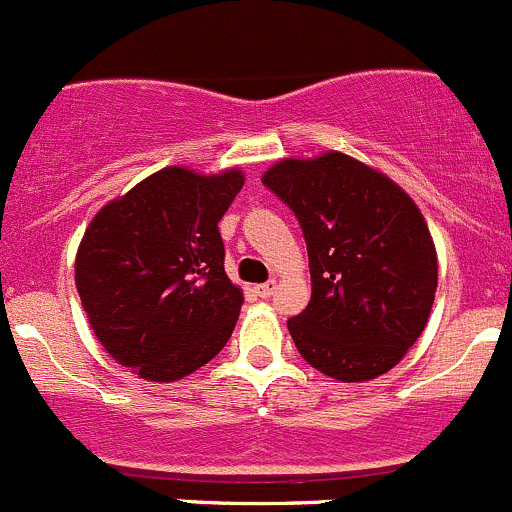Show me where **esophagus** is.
<instances>
[{
	"instance_id": "obj_1",
	"label": "esophagus",
	"mask_w": 512,
	"mask_h": 512,
	"mask_svg": "<svg viewBox=\"0 0 512 512\" xmlns=\"http://www.w3.org/2000/svg\"><path fill=\"white\" fill-rule=\"evenodd\" d=\"M256 296L261 298H271L273 291H276V281H266V283H258V286H254Z\"/></svg>"
}]
</instances>
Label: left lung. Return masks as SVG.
I'll use <instances>...</instances> for the list:
<instances>
[{
    "instance_id": "8db88e82",
    "label": "left lung",
    "mask_w": 512,
    "mask_h": 512,
    "mask_svg": "<svg viewBox=\"0 0 512 512\" xmlns=\"http://www.w3.org/2000/svg\"><path fill=\"white\" fill-rule=\"evenodd\" d=\"M261 181L306 239L311 301L288 318L298 353L341 383L391 371L421 338L438 288V254L416 201L341 151L281 159Z\"/></svg>"
}]
</instances>
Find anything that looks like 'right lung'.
<instances>
[{
	"mask_svg": "<svg viewBox=\"0 0 512 512\" xmlns=\"http://www.w3.org/2000/svg\"><path fill=\"white\" fill-rule=\"evenodd\" d=\"M244 171L166 166L101 206L79 244L74 281L101 346L144 381L171 383L231 338L244 291L224 271L219 221Z\"/></svg>",
	"mask_w": 512,
	"mask_h": 512,
	"instance_id": "right-lung-1",
	"label": "right lung"
}]
</instances>
